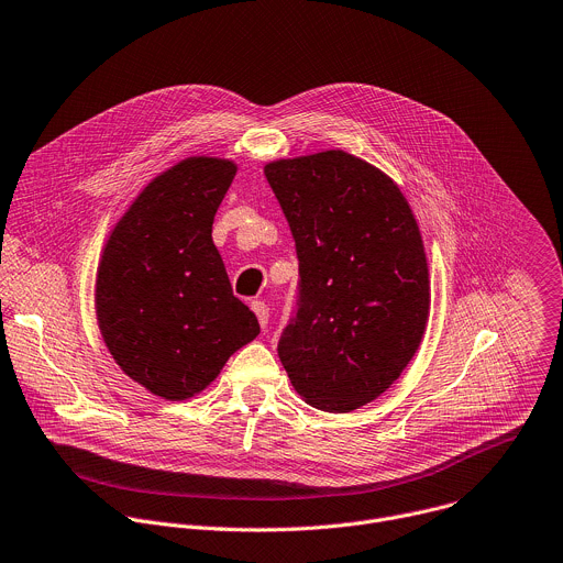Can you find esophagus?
Listing matches in <instances>:
<instances>
[{
  "instance_id": "obj_1",
  "label": "esophagus",
  "mask_w": 563,
  "mask_h": 563,
  "mask_svg": "<svg viewBox=\"0 0 563 563\" xmlns=\"http://www.w3.org/2000/svg\"><path fill=\"white\" fill-rule=\"evenodd\" d=\"M252 311L256 313L258 324L265 329L267 322H269V307H267L263 300H254V302H252Z\"/></svg>"
}]
</instances>
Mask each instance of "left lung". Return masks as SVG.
<instances>
[{"instance_id":"obj_1","label":"left lung","mask_w":563,"mask_h":563,"mask_svg":"<svg viewBox=\"0 0 563 563\" xmlns=\"http://www.w3.org/2000/svg\"><path fill=\"white\" fill-rule=\"evenodd\" d=\"M298 256V294L278 338L294 389L346 413L385 394L429 320V267L400 187L329 150L265 165Z\"/></svg>"}]
</instances>
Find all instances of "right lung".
<instances>
[{"label":"right lung","instance_id":"right-lung-1","mask_svg":"<svg viewBox=\"0 0 563 563\" xmlns=\"http://www.w3.org/2000/svg\"><path fill=\"white\" fill-rule=\"evenodd\" d=\"M232 161L192 156L156 176L114 228L97 274V320L117 364L165 400L203 391L261 331L212 243Z\"/></svg>","mask_w":563,"mask_h":563}]
</instances>
